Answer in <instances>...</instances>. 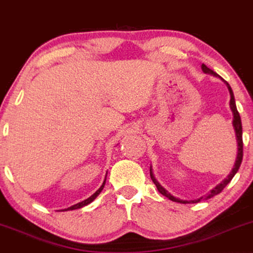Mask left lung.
I'll use <instances>...</instances> for the list:
<instances>
[{"label": "left lung", "instance_id": "obj_1", "mask_svg": "<svg viewBox=\"0 0 253 253\" xmlns=\"http://www.w3.org/2000/svg\"><path fill=\"white\" fill-rule=\"evenodd\" d=\"M201 69H203V72L205 74H210V75H213L215 77H220L217 75L216 73H214L213 70L208 68L206 65H201ZM221 79V77H220ZM222 80V79H221ZM224 82L225 85H227L228 90H229V93H230V102H229V106H230V110L232 112V127H234V130H235V135H236V142H237V154H236V160H235V163H234V167H232V169L230 172L227 177L224 178L223 180L221 181L220 184H217L216 186L214 188H211V190L208 192L206 195H204V197H200L199 199H194V200H181L179 198H176L173 197L172 194H170L169 192H168L166 188H164L162 185L158 183L156 178L154 176V172H153V168L150 166V178L151 180L154 181V184L156 185L158 192H160L161 194H163L164 197H167L168 199H170L171 201H174V203H179V204H197L199 203L201 200H207V199H211V198L215 197V195L221 193L222 190L227 186V185L230 183L232 178H234L235 174L237 173L238 169H240L241 167V163H242V158H243V139H242V135H243V130H242V121H241V117H240V113H238L237 111V107H236V102H235V97H234V92H232L230 85H229V83L227 81L222 80Z\"/></svg>", "mask_w": 253, "mask_h": 253}]
</instances>
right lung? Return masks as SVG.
<instances>
[{
	"mask_svg": "<svg viewBox=\"0 0 253 253\" xmlns=\"http://www.w3.org/2000/svg\"><path fill=\"white\" fill-rule=\"evenodd\" d=\"M106 176H107V172H106V174H105V178H104V181H103L102 186H100V187L98 188V190H97V191L95 192V193H93V194L91 195V197H89V198H87V199H85V200L81 201V203H79V204L74 205V206H70V207H68V208H66V210H63V211H74V210H79V208H82V207H84V206H86V205L91 204L92 201L95 200L97 197H98L100 192L103 191L104 186H105V183H106Z\"/></svg>",
	"mask_w": 253,
	"mask_h": 253,
	"instance_id": "add662e5",
	"label": "right lung"
}]
</instances>
